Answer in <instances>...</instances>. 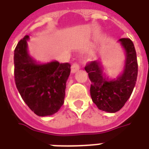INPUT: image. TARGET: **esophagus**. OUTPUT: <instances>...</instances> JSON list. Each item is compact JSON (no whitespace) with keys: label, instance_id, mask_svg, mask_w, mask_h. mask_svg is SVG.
<instances>
[{"label":"esophagus","instance_id":"obj_1","mask_svg":"<svg viewBox=\"0 0 149 149\" xmlns=\"http://www.w3.org/2000/svg\"><path fill=\"white\" fill-rule=\"evenodd\" d=\"M79 68H80V65H79V64L77 63V62H75V63H73V64L72 65V67H71L72 72V73H74V72H76L77 71Z\"/></svg>","mask_w":149,"mask_h":149}]
</instances>
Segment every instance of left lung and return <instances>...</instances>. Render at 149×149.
Segmentation results:
<instances>
[{"label": "left lung", "instance_id": "8db88e82", "mask_svg": "<svg viewBox=\"0 0 149 149\" xmlns=\"http://www.w3.org/2000/svg\"><path fill=\"white\" fill-rule=\"evenodd\" d=\"M126 52L125 70L116 81H107L103 77L100 62H88L84 69L91 81L92 100L100 110L116 112L125 105L136 84L138 73L136 52L134 45L129 38L119 40Z\"/></svg>", "mask_w": 149, "mask_h": 149}]
</instances>
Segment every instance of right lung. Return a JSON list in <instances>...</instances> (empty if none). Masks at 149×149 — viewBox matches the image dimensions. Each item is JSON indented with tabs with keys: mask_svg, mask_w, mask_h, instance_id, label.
<instances>
[{
	"mask_svg": "<svg viewBox=\"0 0 149 149\" xmlns=\"http://www.w3.org/2000/svg\"><path fill=\"white\" fill-rule=\"evenodd\" d=\"M29 36L14 50V79L18 92L33 112L40 116L54 114L64 104L69 63L52 61L37 65L28 54Z\"/></svg>",
	"mask_w": 149,
	"mask_h": 149,
	"instance_id": "add662e5",
	"label": "right lung"
}]
</instances>
